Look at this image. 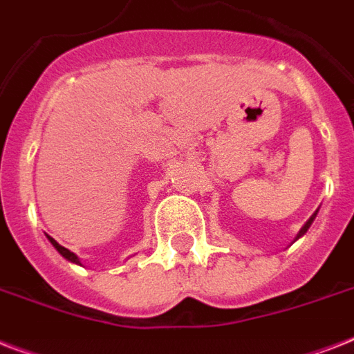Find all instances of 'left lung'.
<instances>
[{
    "label": "left lung",
    "mask_w": 354,
    "mask_h": 354,
    "mask_svg": "<svg viewBox=\"0 0 354 354\" xmlns=\"http://www.w3.org/2000/svg\"><path fill=\"white\" fill-rule=\"evenodd\" d=\"M314 218H316V213H314V215L310 216V218H308V221H307V224H305V226L301 227V232H299V235H297V236H301V235H305V233H307V230H308V227H310V224H313V221H314Z\"/></svg>",
    "instance_id": "obj_1"
}]
</instances>
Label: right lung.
<instances>
[{"mask_svg":"<svg viewBox=\"0 0 354 354\" xmlns=\"http://www.w3.org/2000/svg\"><path fill=\"white\" fill-rule=\"evenodd\" d=\"M47 239H49V242H51L53 246L57 248L58 253H60V255H62V257H66V259H68V261H71V263H75V264H80L79 257H77V255H75L73 252H69L68 248L60 246V244H58V242L55 241V239H53V236H47Z\"/></svg>","mask_w":354,"mask_h":354,"instance_id":"right-lung-1","label":"right lung"}]
</instances>
